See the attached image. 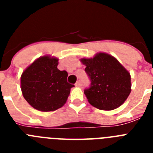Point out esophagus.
<instances>
[{
  "mask_svg": "<svg viewBox=\"0 0 153 153\" xmlns=\"http://www.w3.org/2000/svg\"><path fill=\"white\" fill-rule=\"evenodd\" d=\"M75 86H77V87H80V86H82V82L79 80V81H78V82H76V83Z\"/></svg>",
  "mask_w": 153,
  "mask_h": 153,
  "instance_id": "esophagus-1",
  "label": "esophagus"
}]
</instances>
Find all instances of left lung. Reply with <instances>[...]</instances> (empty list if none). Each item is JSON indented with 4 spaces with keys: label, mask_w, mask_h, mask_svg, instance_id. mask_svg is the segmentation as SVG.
<instances>
[{
    "label": "left lung",
    "mask_w": 153,
    "mask_h": 153,
    "mask_svg": "<svg viewBox=\"0 0 153 153\" xmlns=\"http://www.w3.org/2000/svg\"><path fill=\"white\" fill-rule=\"evenodd\" d=\"M86 65L90 86L84 93L92 106L102 110H113L126 101L131 92L129 73L115 57L99 53L93 58L81 59Z\"/></svg>",
    "instance_id": "left-lung-1"
}]
</instances>
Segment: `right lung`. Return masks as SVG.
Returning <instances> with one entry per match:
<instances>
[{"label": "right lung", "mask_w": 153, "mask_h": 153, "mask_svg": "<svg viewBox=\"0 0 153 153\" xmlns=\"http://www.w3.org/2000/svg\"><path fill=\"white\" fill-rule=\"evenodd\" d=\"M58 59L44 56L36 59L23 72L21 88L27 102L43 112L54 111L66 103L70 89L65 70H58Z\"/></svg>", "instance_id": "right-lung-1"}]
</instances>
